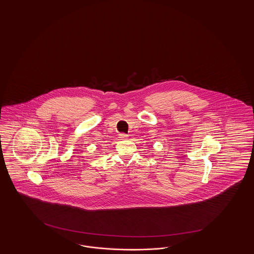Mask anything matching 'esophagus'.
<instances>
[{
	"mask_svg": "<svg viewBox=\"0 0 254 254\" xmlns=\"http://www.w3.org/2000/svg\"><path fill=\"white\" fill-rule=\"evenodd\" d=\"M119 138H120L121 140H126V139L128 138V135L126 134V133H121V134H119Z\"/></svg>",
	"mask_w": 254,
	"mask_h": 254,
	"instance_id": "obj_1",
	"label": "esophagus"
}]
</instances>
